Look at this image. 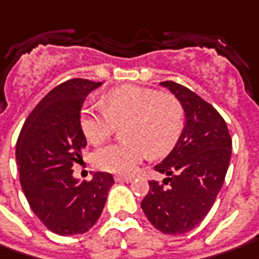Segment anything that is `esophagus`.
I'll return each mask as SVG.
<instances>
[{
  "mask_svg": "<svg viewBox=\"0 0 259 259\" xmlns=\"http://www.w3.org/2000/svg\"><path fill=\"white\" fill-rule=\"evenodd\" d=\"M116 181H124V183H129V181L133 180L132 176H116L115 177Z\"/></svg>",
  "mask_w": 259,
  "mask_h": 259,
  "instance_id": "1",
  "label": "esophagus"
}]
</instances>
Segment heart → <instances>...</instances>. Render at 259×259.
Wrapping results in <instances>:
<instances>
[{
	"label": "heart",
	"mask_w": 259,
	"mask_h": 259,
	"mask_svg": "<svg viewBox=\"0 0 259 259\" xmlns=\"http://www.w3.org/2000/svg\"><path fill=\"white\" fill-rule=\"evenodd\" d=\"M122 129V143L103 147L93 156L95 164L112 173H130L146 159L166 156L180 140L184 110L180 100L143 86L113 88L100 96V106L91 105L80 112V127L86 139L100 146Z\"/></svg>",
	"instance_id": "obj_1"
}]
</instances>
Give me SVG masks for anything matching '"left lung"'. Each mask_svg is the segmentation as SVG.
Segmentation results:
<instances>
[{
  "instance_id": "left-lung-1",
  "label": "left lung",
  "mask_w": 259,
  "mask_h": 259,
  "mask_svg": "<svg viewBox=\"0 0 259 259\" xmlns=\"http://www.w3.org/2000/svg\"><path fill=\"white\" fill-rule=\"evenodd\" d=\"M184 107L187 123L171 153L156 171L163 181H149L142 208L152 226L167 235L196 228L215 203L231 159L233 142L217 109L189 88L164 80Z\"/></svg>"
}]
</instances>
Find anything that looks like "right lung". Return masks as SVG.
I'll list each match as a JSON object with an SVG mask.
<instances>
[{
	"instance_id": "obj_1",
	"label": "right lung",
	"mask_w": 259,
	"mask_h": 259,
	"mask_svg": "<svg viewBox=\"0 0 259 259\" xmlns=\"http://www.w3.org/2000/svg\"><path fill=\"white\" fill-rule=\"evenodd\" d=\"M100 85L82 78L58 85L33 107L18 136L15 156L22 191L35 215L58 235L89 231L115 184L110 173H95L89 181L72 176L86 147L80 106Z\"/></svg>"
}]
</instances>
